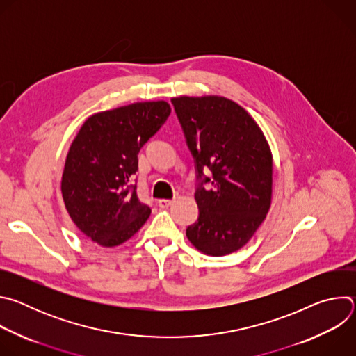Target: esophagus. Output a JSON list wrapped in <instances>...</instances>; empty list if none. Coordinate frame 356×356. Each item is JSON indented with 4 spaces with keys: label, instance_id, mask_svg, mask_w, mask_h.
I'll return each mask as SVG.
<instances>
[{
    "label": "esophagus",
    "instance_id": "obj_1",
    "mask_svg": "<svg viewBox=\"0 0 356 356\" xmlns=\"http://www.w3.org/2000/svg\"><path fill=\"white\" fill-rule=\"evenodd\" d=\"M172 204H173V201H172V200L162 198V200H159V201H158V206H159L161 209H168V207H170Z\"/></svg>",
    "mask_w": 356,
    "mask_h": 356
}]
</instances>
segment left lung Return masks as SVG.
Returning a JSON list of instances; mask_svg holds the SVG:
<instances>
[{
	"label": "left lung",
	"instance_id": "1",
	"mask_svg": "<svg viewBox=\"0 0 356 356\" xmlns=\"http://www.w3.org/2000/svg\"><path fill=\"white\" fill-rule=\"evenodd\" d=\"M172 104L197 179L198 218L186 235L207 255H228L250 239L269 211V145L255 120L228 98L179 97Z\"/></svg>",
	"mask_w": 356,
	"mask_h": 356
}]
</instances>
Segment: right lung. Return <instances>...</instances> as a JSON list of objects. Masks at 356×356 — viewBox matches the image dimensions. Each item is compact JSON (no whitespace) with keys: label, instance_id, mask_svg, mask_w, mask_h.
<instances>
[{"label":"right lung","instance_id":"right-lung-1","mask_svg":"<svg viewBox=\"0 0 356 356\" xmlns=\"http://www.w3.org/2000/svg\"><path fill=\"white\" fill-rule=\"evenodd\" d=\"M166 101L135 103L91 115L70 145L62 176L65 206L77 228L101 246L128 241L150 209L138 198V154L170 115Z\"/></svg>","mask_w":356,"mask_h":356}]
</instances>
